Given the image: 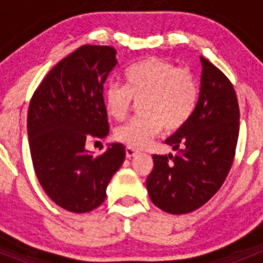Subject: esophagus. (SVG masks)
I'll return each instance as SVG.
<instances>
[{
    "label": "esophagus",
    "instance_id": "obj_1",
    "mask_svg": "<svg viewBox=\"0 0 263 263\" xmlns=\"http://www.w3.org/2000/svg\"><path fill=\"white\" fill-rule=\"evenodd\" d=\"M136 154H138V152H137L136 148H133V147H129V146H127L126 147V158H133L134 155Z\"/></svg>",
    "mask_w": 263,
    "mask_h": 263
}]
</instances>
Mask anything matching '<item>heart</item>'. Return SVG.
Returning a JSON list of instances; mask_svg holds the SVG:
<instances>
[{
    "label": "heart",
    "mask_w": 263,
    "mask_h": 263,
    "mask_svg": "<svg viewBox=\"0 0 263 263\" xmlns=\"http://www.w3.org/2000/svg\"><path fill=\"white\" fill-rule=\"evenodd\" d=\"M125 85L111 83L104 90L106 115L124 120L134 103L137 117L115 130V138L133 148H145L166 130L174 133L191 120L199 101V83L194 72L160 58H146L124 71Z\"/></svg>",
    "instance_id": "1"
}]
</instances>
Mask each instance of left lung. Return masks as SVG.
Returning <instances> with one entry per match:
<instances>
[{
	"label": "left lung",
	"mask_w": 263,
	"mask_h": 263,
	"mask_svg": "<svg viewBox=\"0 0 263 263\" xmlns=\"http://www.w3.org/2000/svg\"><path fill=\"white\" fill-rule=\"evenodd\" d=\"M200 96L191 120L166 143L175 155H153L146 187L162 211L183 215L200 208L220 190L236 154L240 108L229 79L200 57Z\"/></svg>",
	"instance_id": "8db88e82"
}]
</instances>
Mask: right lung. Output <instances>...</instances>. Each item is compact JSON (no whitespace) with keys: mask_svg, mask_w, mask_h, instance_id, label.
I'll return each mask as SVG.
<instances>
[{"mask_svg":"<svg viewBox=\"0 0 263 263\" xmlns=\"http://www.w3.org/2000/svg\"><path fill=\"white\" fill-rule=\"evenodd\" d=\"M116 53L110 46H81L48 72L30 101L27 134L36 178L51 200L69 212L101 205L124 163L121 143H110L99 157L85 148L109 133L103 90Z\"/></svg>","mask_w":263,"mask_h":263,"instance_id":"add662e5","label":"right lung"}]
</instances>
